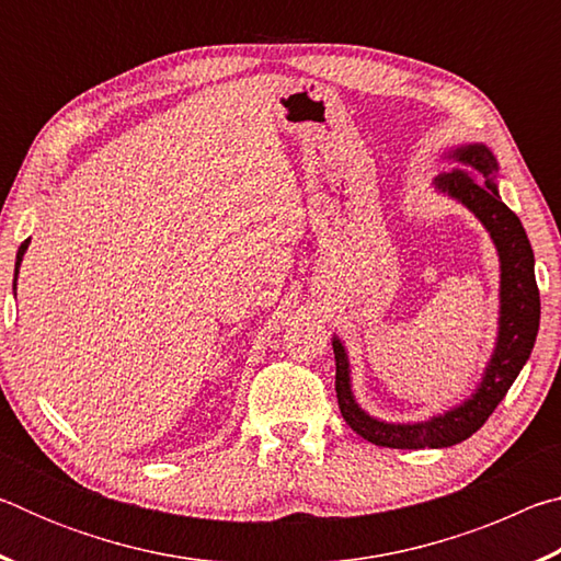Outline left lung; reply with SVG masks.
Here are the masks:
<instances>
[{"label":"left lung","instance_id":"1","mask_svg":"<svg viewBox=\"0 0 561 561\" xmlns=\"http://www.w3.org/2000/svg\"><path fill=\"white\" fill-rule=\"evenodd\" d=\"M453 163L472 167L486 178L480 181L471 171L455 168L433 180L438 193L478 217L480 225L490 232V240L500 260V317L497 339L482 378L474 391L462 403L448 411L431 415L417 423H391L366 413L358 405L351 386L348 351L339 336L331 339L336 358V398L344 421L360 438L381 445V448L421 450V448H450L455 443L468 440L474 431L482 428L492 411L515 383L522 366L535 348L539 331V289L535 279V252L527 240L519 217L502 203L497 190V158L485 144H465L443 156Z\"/></svg>","mask_w":561,"mask_h":561}]
</instances>
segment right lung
Returning <instances> with one entry per match:
<instances>
[{
    "label": "right lung",
    "instance_id": "add662e5",
    "mask_svg": "<svg viewBox=\"0 0 561 561\" xmlns=\"http://www.w3.org/2000/svg\"><path fill=\"white\" fill-rule=\"evenodd\" d=\"M30 242H32V240H26V242H22V247H19V252H16V264H14V289H16V277H19V267H22L24 252H26V247H30Z\"/></svg>",
    "mask_w": 561,
    "mask_h": 561
}]
</instances>
